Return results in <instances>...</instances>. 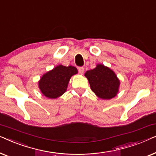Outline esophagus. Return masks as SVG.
Wrapping results in <instances>:
<instances>
[{
  "label": "esophagus",
  "instance_id": "34e87169",
  "mask_svg": "<svg viewBox=\"0 0 156 156\" xmlns=\"http://www.w3.org/2000/svg\"><path fill=\"white\" fill-rule=\"evenodd\" d=\"M78 71H79V73H80V74H83V73H84V68L82 67H78Z\"/></svg>",
  "mask_w": 156,
  "mask_h": 156
}]
</instances>
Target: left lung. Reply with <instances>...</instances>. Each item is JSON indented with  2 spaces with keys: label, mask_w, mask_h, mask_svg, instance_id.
I'll return each mask as SVG.
<instances>
[{
  "label": "left lung",
  "mask_w": 156,
  "mask_h": 156,
  "mask_svg": "<svg viewBox=\"0 0 156 156\" xmlns=\"http://www.w3.org/2000/svg\"><path fill=\"white\" fill-rule=\"evenodd\" d=\"M84 76L91 90L100 99H111L119 92L120 81L114 72L106 66L98 64L94 69L87 71Z\"/></svg>",
  "instance_id": "8db88e82"
}]
</instances>
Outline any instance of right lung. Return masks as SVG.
Returning a JSON list of instances; mask_svg holds the SVG:
<instances>
[{
    "label": "right lung",
    "mask_w": 156,
    "mask_h": 156,
    "mask_svg": "<svg viewBox=\"0 0 156 156\" xmlns=\"http://www.w3.org/2000/svg\"><path fill=\"white\" fill-rule=\"evenodd\" d=\"M77 72L73 66L59 65L42 75L38 82L39 89L46 97L57 99L67 91L70 78Z\"/></svg>",
    "instance_id": "add662e5"
}]
</instances>
